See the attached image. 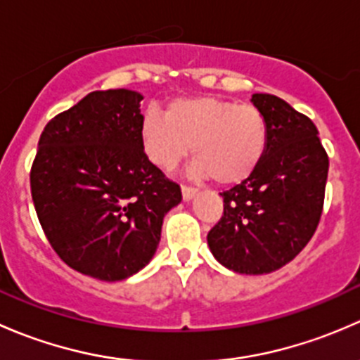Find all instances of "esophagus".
I'll list each match as a JSON object with an SVG mask.
<instances>
[{
  "label": "esophagus",
  "instance_id": "34e87169",
  "mask_svg": "<svg viewBox=\"0 0 360 360\" xmlns=\"http://www.w3.org/2000/svg\"><path fill=\"white\" fill-rule=\"evenodd\" d=\"M181 190H183V198L184 200H191V198L195 197V195H197V188H193V186H188V184H183V186H181Z\"/></svg>",
  "mask_w": 360,
  "mask_h": 360
}]
</instances>
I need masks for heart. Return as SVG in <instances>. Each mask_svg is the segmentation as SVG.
I'll return each instance as SVG.
<instances>
[{
	"instance_id": "obj_1",
	"label": "heart",
	"mask_w": 360,
	"mask_h": 360,
	"mask_svg": "<svg viewBox=\"0 0 360 360\" xmlns=\"http://www.w3.org/2000/svg\"><path fill=\"white\" fill-rule=\"evenodd\" d=\"M139 137L144 155L158 169L172 170L191 148V176L238 184L263 162L268 122L254 104L212 96L177 97L163 115L157 108L146 111Z\"/></svg>"
}]
</instances>
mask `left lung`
<instances>
[{
    "label": "left lung",
    "instance_id": "8db88e82",
    "mask_svg": "<svg viewBox=\"0 0 360 360\" xmlns=\"http://www.w3.org/2000/svg\"><path fill=\"white\" fill-rule=\"evenodd\" d=\"M268 122V148L252 176L223 191V216L207 235L223 266L245 275L278 270L314 237L329 158L308 116L281 97L254 94Z\"/></svg>",
    "mask_w": 360,
    "mask_h": 360
}]
</instances>
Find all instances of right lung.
Returning <instances> with one entry per match:
<instances>
[{
	"mask_svg": "<svg viewBox=\"0 0 360 360\" xmlns=\"http://www.w3.org/2000/svg\"><path fill=\"white\" fill-rule=\"evenodd\" d=\"M139 92L96 90L39 136L31 195L57 256L83 275L123 281L158 248L163 216L181 202L141 146Z\"/></svg>",
	"mask_w": 360,
	"mask_h": 360,
	"instance_id": "1",
	"label": "right lung"
}]
</instances>
